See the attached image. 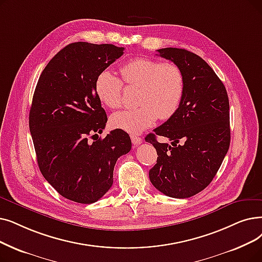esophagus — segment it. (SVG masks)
Instances as JSON below:
<instances>
[{
	"instance_id": "34e87169",
	"label": "esophagus",
	"mask_w": 262,
	"mask_h": 262,
	"mask_svg": "<svg viewBox=\"0 0 262 262\" xmlns=\"http://www.w3.org/2000/svg\"><path fill=\"white\" fill-rule=\"evenodd\" d=\"M130 139H132V142H133L134 144H139V143H141V141H142L141 137H139V136H136V135H132V136H130Z\"/></svg>"
}]
</instances>
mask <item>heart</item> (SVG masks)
Segmentation results:
<instances>
[{
    "label": "heart",
    "mask_w": 262,
    "mask_h": 262,
    "mask_svg": "<svg viewBox=\"0 0 262 262\" xmlns=\"http://www.w3.org/2000/svg\"><path fill=\"white\" fill-rule=\"evenodd\" d=\"M123 81L130 88H138L134 109L112 115L113 127L138 134L156 122L168 120L180 108L184 95V75L174 64L149 58H136L121 67ZM95 91L101 103L108 108L118 109L123 104V82L109 71L98 74Z\"/></svg>",
    "instance_id": "obj_1"
}]
</instances>
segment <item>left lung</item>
Instances as JSON below:
<instances>
[{"mask_svg": "<svg viewBox=\"0 0 262 262\" xmlns=\"http://www.w3.org/2000/svg\"><path fill=\"white\" fill-rule=\"evenodd\" d=\"M157 52L180 67L185 90L174 116L145 137L158 155L149 177L166 196L183 199L211 183L228 152L229 99L221 79L199 55L180 48ZM156 135L172 143H158Z\"/></svg>", "mask_w": 262, "mask_h": 262, "instance_id": "left-lung-1", "label": "left lung"}]
</instances>
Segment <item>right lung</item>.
Listing matches in <instances>:
<instances>
[{
    "instance_id": "right-lung-1",
    "label": "right lung",
    "mask_w": 262,
    "mask_h": 262,
    "mask_svg": "<svg viewBox=\"0 0 262 262\" xmlns=\"http://www.w3.org/2000/svg\"><path fill=\"white\" fill-rule=\"evenodd\" d=\"M123 53L110 43L67 45L45 67L33 95L29 125L40 172L61 196L78 203L106 194L118 158L132 149L128 134L119 128L88 140L103 133L108 120L96 78Z\"/></svg>"
}]
</instances>
